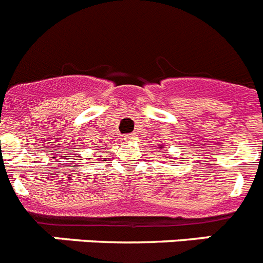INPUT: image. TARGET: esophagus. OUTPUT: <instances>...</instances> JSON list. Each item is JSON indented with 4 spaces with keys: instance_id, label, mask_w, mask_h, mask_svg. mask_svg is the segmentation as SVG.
I'll list each match as a JSON object with an SVG mask.
<instances>
[{
    "instance_id": "1",
    "label": "esophagus",
    "mask_w": 263,
    "mask_h": 263,
    "mask_svg": "<svg viewBox=\"0 0 263 263\" xmlns=\"http://www.w3.org/2000/svg\"><path fill=\"white\" fill-rule=\"evenodd\" d=\"M136 138H137L136 134H127V136L125 137V141H127V142H133Z\"/></svg>"
}]
</instances>
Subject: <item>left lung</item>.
<instances>
[{
    "mask_svg": "<svg viewBox=\"0 0 263 263\" xmlns=\"http://www.w3.org/2000/svg\"><path fill=\"white\" fill-rule=\"evenodd\" d=\"M159 146H160V147H159V148H162V145H159Z\"/></svg>",
    "mask_w": 263,
    "mask_h": 263,
    "instance_id": "left-lung-1",
    "label": "left lung"
}]
</instances>
